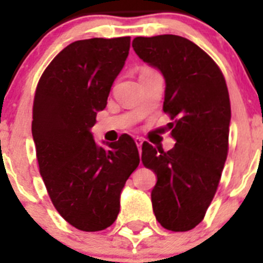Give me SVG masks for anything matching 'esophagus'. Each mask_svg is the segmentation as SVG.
<instances>
[{"mask_svg": "<svg viewBox=\"0 0 263 263\" xmlns=\"http://www.w3.org/2000/svg\"><path fill=\"white\" fill-rule=\"evenodd\" d=\"M134 141H136V145H137V147H138V152L141 153V148H142L143 139L139 138V137H137V138H134Z\"/></svg>", "mask_w": 263, "mask_h": 263, "instance_id": "obj_1", "label": "esophagus"}]
</instances>
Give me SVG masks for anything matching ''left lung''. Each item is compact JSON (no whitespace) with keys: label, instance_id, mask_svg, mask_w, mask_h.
<instances>
[{"label":"left lung","instance_id":"left-lung-1","mask_svg":"<svg viewBox=\"0 0 263 263\" xmlns=\"http://www.w3.org/2000/svg\"><path fill=\"white\" fill-rule=\"evenodd\" d=\"M136 53L159 69L166 81L164 113L170 115L171 150L142 145V163L157 175L152 191L158 222L173 232L203 221L228 155L231 101L224 75L212 58L179 35L137 36Z\"/></svg>","mask_w":263,"mask_h":263}]
</instances>
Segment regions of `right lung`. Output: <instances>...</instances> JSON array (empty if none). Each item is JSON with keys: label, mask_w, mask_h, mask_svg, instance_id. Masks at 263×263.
<instances>
[{"label": "right lung", "mask_w": 263, "mask_h": 263, "mask_svg": "<svg viewBox=\"0 0 263 263\" xmlns=\"http://www.w3.org/2000/svg\"><path fill=\"white\" fill-rule=\"evenodd\" d=\"M129 48L130 36L76 41L53 58L36 85L31 132L39 173L53 206L80 231H103L116 221L121 191L139 164L130 136L108 142L106 150L90 133Z\"/></svg>", "instance_id": "obj_1"}]
</instances>
